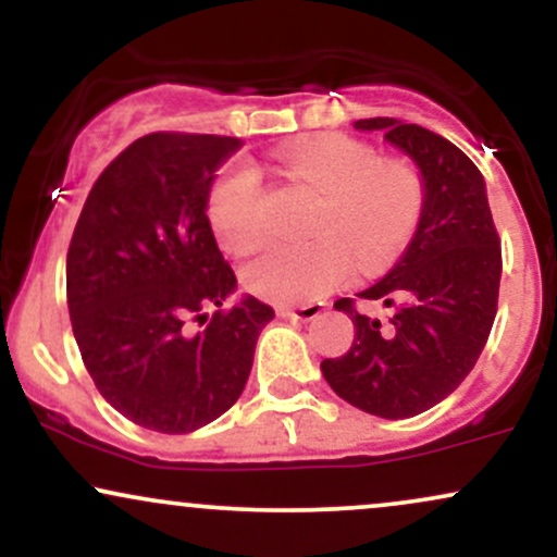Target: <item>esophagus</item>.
<instances>
[{
  "mask_svg": "<svg viewBox=\"0 0 557 557\" xmlns=\"http://www.w3.org/2000/svg\"><path fill=\"white\" fill-rule=\"evenodd\" d=\"M322 304H306V306H277L280 319H293V322H311L322 314Z\"/></svg>",
  "mask_w": 557,
  "mask_h": 557,
  "instance_id": "34e87169",
  "label": "esophagus"
}]
</instances>
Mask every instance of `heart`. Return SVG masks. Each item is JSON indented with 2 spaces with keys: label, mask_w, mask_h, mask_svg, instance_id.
Wrapping results in <instances>:
<instances>
[{
  "label": "heart",
  "mask_w": 557,
  "mask_h": 557,
  "mask_svg": "<svg viewBox=\"0 0 557 557\" xmlns=\"http://www.w3.org/2000/svg\"><path fill=\"white\" fill-rule=\"evenodd\" d=\"M287 175L322 196L306 246H272L243 264V285L272 304H306L341 287L354 270L389 264L417 233L424 183L406 162H382L374 146L348 136H319L283 151ZM216 243L248 251L264 238L259 172L235 164L216 177L207 201Z\"/></svg>",
  "instance_id": "1"
}]
</instances>
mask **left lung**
Wrapping results in <instances>:
<instances>
[{"mask_svg": "<svg viewBox=\"0 0 557 557\" xmlns=\"http://www.w3.org/2000/svg\"><path fill=\"white\" fill-rule=\"evenodd\" d=\"M354 127L382 133L417 164L424 209L398 264L359 293L393 317L382 324L359 314L350 298L337 300L356 335L348 354L322 361V374L350 406L408 419L445 400L474 369L497 314L500 238L482 172L458 146L395 117L356 120Z\"/></svg>", "mask_w": 557, "mask_h": 557, "instance_id": "obj_1", "label": "left lung"}]
</instances>
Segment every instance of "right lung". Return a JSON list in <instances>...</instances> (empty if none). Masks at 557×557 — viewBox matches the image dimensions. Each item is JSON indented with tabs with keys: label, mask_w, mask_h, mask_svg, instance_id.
I'll list each match as a JSON object with an SVG mask.
<instances>
[{
	"label": "right lung",
	"mask_w": 557,
	"mask_h": 557,
	"mask_svg": "<svg viewBox=\"0 0 557 557\" xmlns=\"http://www.w3.org/2000/svg\"><path fill=\"white\" fill-rule=\"evenodd\" d=\"M240 146L194 133L133 140L94 183L70 240L67 309L83 363L101 398L146 430L185 434L220 419L274 319L253 296L222 309L238 280L207 201Z\"/></svg>",
	"instance_id": "obj_1"
}]
</instances>
